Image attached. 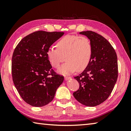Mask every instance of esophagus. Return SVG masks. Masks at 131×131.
<instances>
[{
    "label": "esophagus",
    "instance_id": "34e87169",
    "mask_svg": "<svg viewBox=\"0 0 131 131\" xmlns=\"http://www.w3.org/2000/svg\"><path fill=\"white\" fill-rule=\"evenodd\" d=\"M72 79V77H65V80L66 81V80H70Z\"/></svg>",
    "mask_w": 131,
    "mask_h": 131
}]
</instances>
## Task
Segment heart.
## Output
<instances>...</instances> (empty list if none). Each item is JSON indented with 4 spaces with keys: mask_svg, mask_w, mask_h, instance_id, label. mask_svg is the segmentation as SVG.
Segmentation results:
<instances>
[{
    "mask_svg": "<svg viewBox=\"0 0 131 131\" xmlns=\"http://www.w3.org/2000/svg\"><path fill=\"white\" fill-rule=\"evenodd\" d=\"M57 48L50 47L47 51L48 61L53 67L58 68L61 63L66 62L59 69L62 74H69L84 70L90 63L92 56V44L84 36L66 35L58 41Z\"/></svg>",
    "mask_w": 131,
    "mask_h": 131,
    "instance_id": "b5f03b06",
    "label": "heart"
}]
</instances>
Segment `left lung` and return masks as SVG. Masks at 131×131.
I'll return each mask as SVG.
<instances>
[{
    "label": "left lung",
    "instance_id": "obj_1",
    "mask_svg": "<svg viewBox=\"0 0 131 131\" xmlns=\"http://www.w3.org/2000/svg\"><path fill=\"white\" fill-rule=\"evenodd\" d=\"M92 44V52L90 63L74 79L80 87L73 92L76 100L83 105L94 107L108 98L118 77L116 52L105 37L92 31H83Z\"/></svg>",
    "mask_w": 131,
    "mask_h": 131
}]
</instances>
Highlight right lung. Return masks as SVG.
Returning <instances> with one entry per match:
<instances>
[{
    "label": "right lung",
    "mask_w": 131,
    "mask_h": 131,
    "mask_svg": "<svg viewBox=\"0 0 131 131\" xmlns=\"http://www.w3.org/2000/svg\"><path fill=\"white\" fill-rule=\"evenodd\" d=\"M63 32L39 30L19 41L13 54V80L23 100L35 107H42L54 99L64 78L57 74L48 61L47 51Z\"/></svg>",
    "instance_id": "add662e5"
}]
</instances>
